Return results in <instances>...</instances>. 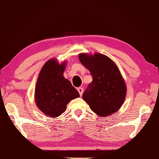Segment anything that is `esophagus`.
<instances>
[{
    "label": "esophagus",
    "mask_w": 159,
    "mask_h": 159,
    "mask_svg": "<svg viewBox=\"0 0 159 159\" xmlns=\"http://www.w3.org/2000/svg\"><path fill=\"white\" fill-rule=\"evenodd\" d=\"M77 89L78 92H79L80 96H82V94H83V88L82 87H78Z\"/></svg>",
    "instance_id": "34e87169"
}]
</instances>
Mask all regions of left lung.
Masks as SVG:
<instances>
[{
  "mask_svg": "<svg viewBox=\"0 0 159 159\" xmlns=\"http://www.w3.org/2000/svg\"><path fill=\"white\" fill-rule=\"evenodd\" d=\"M80 62L91 73L92 82L82 98L99 116L115 113L124 104L126 85L115 62L101 53L79 54Z\"/></svg>",
  "mask_w": 159,
  "mask_h": 159,
  "instance_id": "obj_1",
  "label": "left lung"
}]
</instances>
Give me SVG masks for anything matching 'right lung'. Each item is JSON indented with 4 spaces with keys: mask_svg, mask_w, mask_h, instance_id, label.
<instances>
[{
    "mask_svg": "<svg viewBox=\"0 0 159 159\" xmlns=\"http://www.w3.org/2000/svg\"><path fill=\"white\" fill-rule=\"evenodd\" d=\"M67 61L59 63L55 58L47 61L39 73L35 89V102L40 110L50 117H58L67 104L80 97L71 82L63 76Z\"/></svg>",
    "mask_w": 159,
    "mask_h": 159,
    "instance_id": "1",
    "label": "right lung"
}]
</instances>
